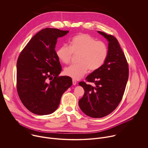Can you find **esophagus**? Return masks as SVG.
Returning <instances> with one entry per match:
<instances>
[{"mask_svg":"<svg viewBox=\"0 0 148 148\" xmlns=\"http://www.w3.org/2000/svg\"><path fill=\"white\" fill-rule=\"evenodd\" d=\"M73 84L74 86H75V85H76V84H77V81L74 79H73Z\"/></svg>","mask_w":148,"mask_h":148,"instance_id":"obj_1","label":"esophagus"}]
</instances>
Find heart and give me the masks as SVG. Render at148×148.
<instances>
[{
    "label": "heart",
    "mask_w": 148,
    "mask_h": 148,
    "mask_svg": "<svg viewBox=\"0 0 148 148\" xmlns=\"http://www.w3.org/2000/svg\"><path fill=\"white\" fill-rule=\"evenodd\" d=\"M108 53V47L104 42L96 41L87 34L74 36L70 42V47L63 45L56 51L57 57L64 64L70 63L73 54H78V63L64 69L66 75L75 79L81 78L88 70L94 71L100 69L106 61Z\"/></svg>",
    "instance_id": "obj_1"
}]
</instances>
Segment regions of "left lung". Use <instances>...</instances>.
Returning a JSON list of instances; mask_svg holds the SVG:
<instances>
[{"mask_svg": "<svg viewBox=\"0 0 148 148\" xmlns=\"http://www.w3.org/2000/svg\"><path fill=\"white\" fill-rule=\"evenodd\" d=\"M97 32L108 41V56L103 65L86 78L94 83V86L84 81L79 82L85 92L78 102L84 114L95 118L107 116L116 109L122 98L129 76L128 62L117 39Z\"/></svg>", "mask_w": 148, "mask_h": 148, "instance_id": "obj_1", "label": "left lung"}]
</instances>
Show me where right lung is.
Wrapping results in <instances>:
<instances>
[{"instance_id": "right-lung-1", "label": "right lung", "mask_w": 148, "mask_h": 148, "mask_svg": "<svg viewBox=\"0 0 148 148\" xmlns=\"http://www.w3.org/2000/svg\"><path fill=\"white\" fill-rule=\"evenodd\" d=\"M69 31L46 28L36 34L17 61V91L25 107L33 114L44 115L58 108L62 95L72 86L70 77L61 71L55 50L57 38Z\"/></svg>"}]
</instances>
